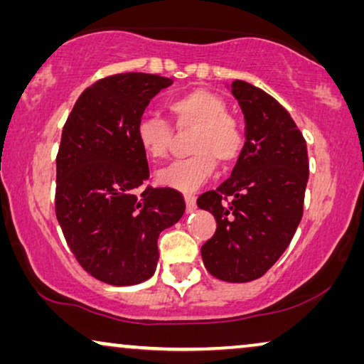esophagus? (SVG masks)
Here are the masks:
<instances>
[{
	"instance_id": "34e87169",
	"label": "esophagus",
	"mask_w": 364,
	"mask_h": 364,
	"mask_svg": "<svg viewBox=\"0 0 364 364\" xmlns=\"http://www.w3.org/2000/svg\"><path fill=\"white\" fill-rule=\"evenodd\" d=\"M186 205H187V213H192L193 210H196L197 208V203H196V197L192 196V193H187L186 197Z\"/></svg>"
}]
</instances>
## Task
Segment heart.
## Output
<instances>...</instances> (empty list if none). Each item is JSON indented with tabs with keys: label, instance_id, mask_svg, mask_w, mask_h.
<instances>
[{
	"label": "heart",
	"instance_id": "heart-1",
	"mask_svg": "<svg viewBox=\"0 0 364 364\" xmlns=\"http://www.w3.org/2000/svg\"><path fill=\"white\" fill-rule=\"evenodd\" d=\"M167 107L177 127H196L192 157L171 164L157 173L162 187L181 192L197 191L218 166H230L243 149V134L238 122L227 114V102L210 89L196 87L171 99ZM136 141L151 161L167 157L172 144V127L156 114H146L136 126Z\"/></svg>",
	"mask_w": 364,
	"mask_h": 364
}]
</instances>
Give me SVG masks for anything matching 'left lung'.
I'll return each instance as SVG.
<instances>
[{
  "mask_svg": "<svg viewBox=\"0 0 364 364\" xmlns=\"http://www.w3.org/2000/svg\"><path fill=\"white\" fill-rule=\"evenodd\" d=\"M227 87L245 119V144L230 177L198 197V208L217 222L200 252L210 275L245 283L270 270L290 245L310 171L306 142L287 109L250 82L235 79Z\"/></svg>",
  "mask_w": 364,
  "mask_h": 364,
  "instance_id": "left-lung-1",
  "label": "left lung"
}]
</instances>
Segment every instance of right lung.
<instances>
[{
  "mask_svg": "<svg viewBox=\"0 0 364 364\" xmlns=\"http://www.w3.org/2000/svg\"><path fill=\"white\" fill-rule=\"evenodd\" d=\"M172 82L146 73L104 77L79 96L64 124L56 217L76 260L107 285L149 280L159 262V233L186 212L177 191L146 187L147 157L136 141L151 99Z\"/></svg>",
  "mask_w": 364,
  "mask_h": 364,
  "instance_id": "1",
  "label": "right lung"
}]
</instances>
